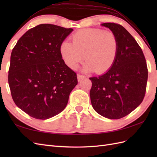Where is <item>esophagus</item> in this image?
<instances>
[{
  "label": "esophagus",
  "instance_id": "obj_1",
  "mask_svg": "<svg viewBox=\"0 0 157 157\" xmlns=\"http://www.w3.org/2000/svg\"><path fill=\"white\" fill-rule=\"evenodd\" d=\"M77 76H78V79L79 82H80L81 80H82L83 79H84L86 78L85 75H81V74H78L77 75Z\"/></svg>",
  "mask_w": 157,
  "mask_h": 157
}]
</instances>
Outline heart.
I'll list each match as a JSON object with an SVG mask.
<instances>
[{
	"label": "heart",
	"instance_id": "obj_1",
	"mask_svg": "<svg viewBox=\"0 0 157 157\" xmlns=\"http://www.w3.org/2000/svg\"><path fill=\"white\" fill-rule=\"evenodd\" d=\"M73 43L65 40L60 45V54L69 68L75 69L84 57L85 71L94 70L97 73L107 71L114 64L119 43L111 31L99 28L79 29L72 36Z\"/></svg>",
	"mask_w": 157,
	"mask_h": 157
}]
</instances>
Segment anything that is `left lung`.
Wrapping results in <instances>:
<instances>
[{"label": "left lung", "instance_id": "8db88e82", "mask_svg": "<svg viewBox=\"0 0 157 157\" xmlns=\"http://www.w3.org/2000/svg\"><path fill=\"white\" fill-rule=\"evenodd\" d=\"M109 28L118 40L117 56L111 68L103 75L90 78V92L93 108L111 119L128 115L144 98L148 68L140 46L134 37L115 23L101 24Z\"/></svg>", "mask_w": 157, "mask_h": 157}]
</instances>
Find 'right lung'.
Listing matches in <instances>:
<instances>
[{"instance_id":"add662e5","label":"right lung","mask_w":157,"mask_h":157,"mask_svg":"<svg viewBox=\"0 0 157 157\" xmlns=\"http://www.w3.org/2000/svg\"><path fill=\"white\" fill-rule=\"evenodd\" d=\"M71 28L40 24L29 29L17 42L10 61L8 82L13 101L37 119L63 111L78 84L76 73L63 61L60 45Z\"/></svg>"}]
</instances>
